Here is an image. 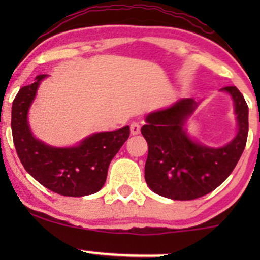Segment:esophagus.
I'll use <instances>...</instances> for the list:
<instances>
[{"instance_id": "esophagus-1", "label": "esophagus", "mask_w": 260, "mask_h": 260, "mask_svg": "<svg viewBox=\"0 0 260 260\" xmlns=\"http://www.w3.org/2000/svg\"><path fill=\"white\" fill-rule=\"evenodd\" d=\"M140 132H141V125L138 124V123L133 122L132 124H131V135L137 136V135H140Z\"/></svg>"}]
</instances>
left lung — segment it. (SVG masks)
I'll return each mask as SVG.
<instances>
[{"instance_id": "obj_1", "label": "left lung", "mask_w": 260, "mask_h": 260, "mask_svg": "<svg viewBox=\"0 0 260 260\" xmlns=\"http://www.w3.org/2000/svg\"><path fill=\"white\" fill-rule=\"evenodd\" d=\"M234 103L237 135L222 147L201 145L186 131L200 102L183 98L146 115L141 128L148 145L145 179L157 195L171 200H193L221 185L242 156L248 138V104L237 86H225Z\"/></svg>"}]
</instances>
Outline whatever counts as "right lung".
I'll list each match as a JSON object with an SVG mask.
<instances>
[{
    "label": "right lung",
    "instance_id": "1",
    "mask_svg": "<svg viewBox=\"0 0 260 260\" xmlns=\"http://www.w3.org/2000/svg\"><path fill=\"white\" fill-rule=\"evenodd\" d=\"M46 77L38 75L32 84L22 86L12 103V138L18 158L34 179L59 195L79 198L98 192L109 164L129 137V127L93 133L72 147H54L38 140L28 124V111Z\"/></svg>",
    "mask_w": 260,
    "mask_h": 260
}]
</instances>
